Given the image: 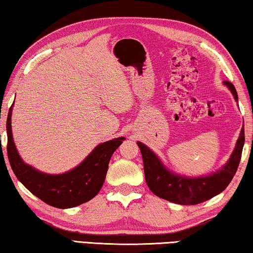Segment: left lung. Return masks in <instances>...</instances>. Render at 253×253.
I'll list each match as a JSON object with an SVG mask.
<instances>
[{"label": "left lung", "mask_w": 253, "mask_h": 253, "mask_svg": "<svg viewBox=\"0 0 253 253\" xmlns=\"http://www.w3.org/2000/svg\"><path fill=\"white\" fill-rule=\"evenodd\" d=\"M238 102V93L230 81H223ZM144 162V172L146 183L158 198L181 205H195L205 202L213 196L223 192L237 172L242 148L245 145V127L240 131L229 161L216 172L199 177H188L169 170L163 162L146 145L137 142Z\"/></svg>", "instance_id": "1"}]
</instances>
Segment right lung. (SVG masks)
<instances>
[{
  "label": "right lung",
  "mask_w": 253,
  "mask_h": 253,
  "mask_svg": "<svg viewBox=\"0 0 253 253\" xmlns=\"http://www.w3.org/2000/svg\"><path fill=\"white\" fill-rule=\"evenodd\" d=\"M13 105L8 110L6 121L7 157L16 178L33 195L58 209L78 207L95 198L105 182L111 155L121 146L125 137L97 145L78 166L66 173L40 172L31 165L25 164L15 147L11 126Z\"/></svg>",
  "instance_id": "1"
}]
</instances>
